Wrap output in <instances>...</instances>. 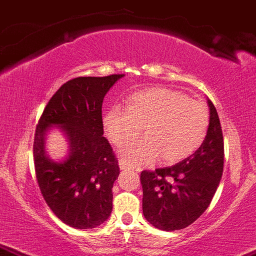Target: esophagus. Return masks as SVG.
I'll return each instance as SVG.
<instances>
[{
    "mask_svg": "<svg viewBox=\"0 0 256 256\" xmlns=\"http://www.w3.org/2000/svg\"><path fill=\"white\" fill-rule=\"evenodd\" d=\"M119 166H120V169L122 170H126V169H131V166H128V163H126V162L125 160H120V163H119Z\"/></svg>",
    "mask_w": 256,
    "mask_h": 256,
    "instance_id": "34e87169",
    "label": "esophagus"
}]
</instances>
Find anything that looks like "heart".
<instances>
[{"instance_id": "heart-1", "label": "heart", "mask_w": 256, "mask_h": 256, "mask_svg": "<svg viewBox=\"0 0 256 256\" xmlns=\"http://www.w3.org/2000/svg\"><path fill=\"white\" fill-rule=\"evenodd\" d=\"M108 137L118 146L137 138L143 128L145 138L122 148V160L138 166L158 154V160L174 163L203 144L210 126L206 104L178 90L150 87L132 93L124 108H111L102 117Z\"/></svg>"}]
</instances>
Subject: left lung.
Returning a JSON list of instances; mask_svg holds the SVG:
<instances>
[{
    "instance_id": "left-lung-1",
    "label": "left lung",
    "mask_w": 256,
    "mask_h": 256,
    "mask_svg": "<svg viewBox=\"0 0 256 256\" xmlns=\"http://www.w3.org/2000/svg\"><path fill=\"white\" fill-rule=\"evenodd\" d=\"M210 126L203 144L174 166L142 171L143 214L154 227L186 228L208 208L223 172L224 143L214 104L208 100Z\"/></svg>"
}]
</instances>
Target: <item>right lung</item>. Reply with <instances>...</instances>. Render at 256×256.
Segmentation results:
<instances>
[{"mask_svg":"<svg viewBox=\"0 0 256 256\" xmlns=\"http://www.w3.org/2000/svg\"><path fill=\"white\" fill-rule=\"evenodd\" d=\"M124 74L79 76L64 84L42 112L33 154L42 196L59 220L76 229H92L112 212V188L119 166L104 136L102 106L108 90ZM60 126L69 137L70 156L60 164L44 154L48 127Z\"/></svg>","mask_w":256,"mask_h":256,"instance_id":"1","label":"right lung"}]
</instances>
